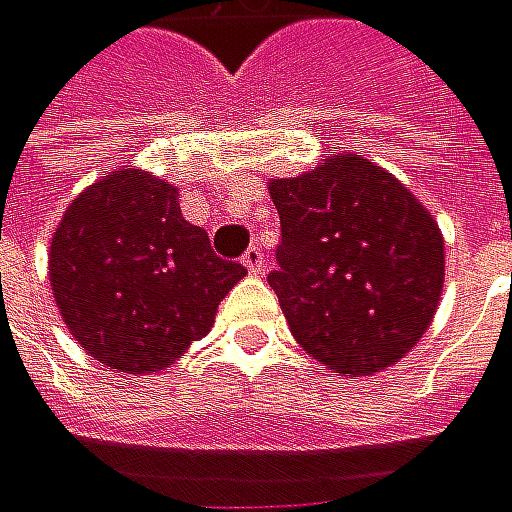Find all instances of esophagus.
Segmentation results:
<instances>
[{
    "label": "esophagus",
    "instance_id": "esophagus-1",
    "mask_svg": "<svg viewBox=\"0 0 512 512\" xmlns=\"http://www.w3.org/2000/svg\"><path fill=\"white\" fill-rule=\"evenodd\" d=\"M241 262H244V268H247L250 274H262V271H265V256H262L259 244L247 247V250H244V256H241Z\"/></svg>",
    "mask_w": 512,
    "mask_h": 512
}]
</instances>
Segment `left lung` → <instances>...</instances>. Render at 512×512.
Returning <instances> with one entry per match:
<instances>
[{"instance_id": "obj_1", "label": "left lung", "mask_w": 512, "mask_h": 512, "mask_svg": "<svg viewBox=\"0 0 512 512\" xmlns=\"http://www.w3.org/2000/svg\"><path fill=\"white\" fill-rule=\"evenodd\" d=\"M282 241L268 285L297 344L370 376L428 329L443 291V236L396 177L358 154L274 180Z\"/></svg>"}]
</instances>
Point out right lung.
Instances as JSON below:
<instances>
[{
  "instance_id": "1",
  "label": "right lung",
  "mask_w": 512,
  "mask_h": 512,
  "mask_svg": "<svg viewBox=\"0 0 512 512\" xmlns=\"http://www.w3.org/2000/svg\"><path fill=\"white\" fill-rule=\"evenodd\" d=\"M244 265L218 259L177 189L113 171L69 203L49 253L57 309L75 341L119 373H157L215 323Z\"/></svg>"
}]
</instances>
